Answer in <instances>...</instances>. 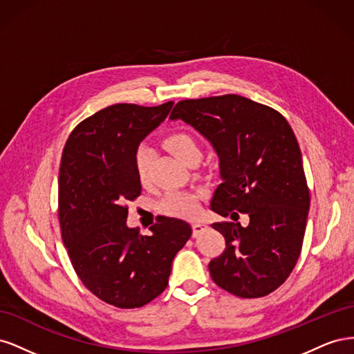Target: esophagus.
<instances>
[{
	"mask_svg": "<svg viewBox=\"0 0 354 354\" xmlns=\"http://www.w3.org/2000/svg\"><path fill=\"white\" fill-rule=\"evenodd\" d=\"M205 229H207L205 224H202V223H194V224H192V234H194V238H196L198 234H201Z\"/></svg>",
	"mask_w": 354,
	"mask_h": 354,
	"instance_id": "obj_1",
	"label": "esophagus"
}]
</instances>
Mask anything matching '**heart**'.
Returning a JSON list of instances; mask_svg holds the SVG:
<instances>
[{"label":"heart","instance_id":"b5f03b06","mask_svg":"<svg viewBox=\"0 0 354 354\" xmlns=\"http://www.w3.org/2000/svg\"><path fill=\"white\" fill-rule=\"evenodd\" d=\"M165 146L168 151L178 158L181 162L189 164L190 160L201 158V145L198 138L187 131H174L165 138ZM133 164L136 176L140 183L146 185L151 176L152 151L146 145L136 147L133 155ZM160 211L174 217H194L199 209V194L198 192L185 190H169L159 203Z\"/></svg>","mask_w":354,"mask_h":354}]
</instances>
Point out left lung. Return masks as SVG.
Instances as JSON below:
<instances>
[{
	"label": "left lung",
	"instance_id": "1",
	"mask_svg": "<svg viewBox=\"0 0 354 354\" xmlns=\"http://www.w3.org/2000/svg\"><path fill=\"white\" fill-rule=\"evenodd\" d=\"M205 136L220 158L223 181L211 209L226 248L208 264L212 281L241 298L266 297L291 274L301 252L310 192L297 137L285 116L238 94L178 102L169 115Z\"/></svg>",
	"mask_w": 354,
	"mask_h": 354
}]
</instances>
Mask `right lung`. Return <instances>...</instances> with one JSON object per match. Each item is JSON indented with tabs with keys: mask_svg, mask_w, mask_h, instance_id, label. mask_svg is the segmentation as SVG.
Segmentation results:
<instances>
[{
	"mask_svg": "<svg viewBox=\"0 0 354 354\" xmlns=\"http://www.w3.org/2000/svg\"><path fill=\"white\" fill-rule=\"evenodd\" d=\"M173 104L108 106L73 128L62 153L63 243L85 288L120 308L142 307L164 292L174 257L192 234L189 223L164 216L151 234L127 227V202L142 194L134 151Z\"/></svg>",
	"mask_w": 354,
	"mask_h": 354,
	"instance_id": "obj_1",
	"label": "right lung"
}]
</instances>
